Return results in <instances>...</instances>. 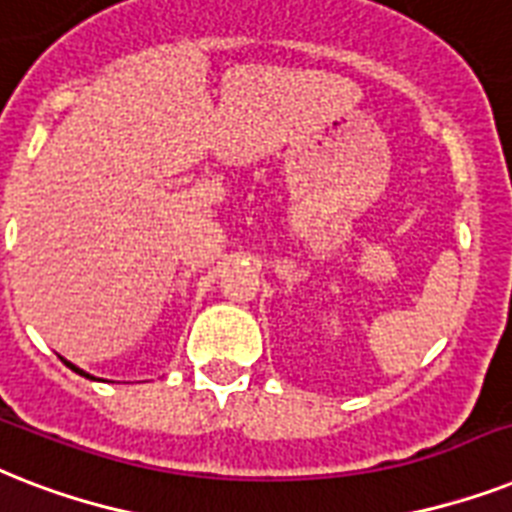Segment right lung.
<instances>
[{
    "label": "right lung",
    "instance_id": "1",
    "mask_svg": "<svg viewBox=\"0 0 512 512\" xmlns=\"http://www.w3.org/2000/svg\"><path fill=\"white\" fill-rule=\"evenodd\" d=\"M63 362H65V365H68V367H71V370H73V372H79V375H84V378H92V375H89V372L79 370V367H76V365H71V362H68V359H63ZM92 380H94V378H92Z\"/></svg>",
    "mask_w": 512,
    "mask_h": 512
}]
</instances>
